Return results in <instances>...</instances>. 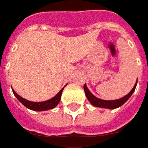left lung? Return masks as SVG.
<instances>
[{"mask_svg":"<svg viewBox=\"0 0 148 148\" xmlns=\"http://www.w3.org/2000/svg\"><path fill=\"white\" fill-rule=\"evenodd\" d=\"M136 84H137V81L135 84V86L133 87V88L132 91L127 94L125 95V97H123L121 99H116V100H103L100 99H98L97 97H95L91 92H90L88 87L86 86V84H84L83 86V88L85 91V94L87 96V99H88L90 103L95 106V107H99V108H105V109H111V110H114V109H116V108H119L121 107V105H123L126 101L130 99V97L132 95V93L134 92V91L136 89Z\"/></svg>","mask_w":148,"mask_h":148,"instance_id":"8db88e82","label":"left lung"}]
</instances>
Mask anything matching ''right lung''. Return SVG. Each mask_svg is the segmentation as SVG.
<instances>
[{
  "label": "right lung",
  "instance_id": "obj_1",
  "mask_svg": "<svg viewBox=\"0 0 148 148\" xmlns=\"http://www.w3.org/2000/svg\"><path fill=\"white\" fill-rule=\"evenodd\" d=\"M63 89H64V88H62L55 97H53L52 99H50L47 101H44V102H31V101L27 100L25 99L20 97L14 90H12V92H13L14 95L16 96V99L27 109L34 111H45L54 109L56 106H57V104L60 103V100L61 93H62Z\"/></svg>",
  "mask_w": 148,
  "mask_h": 148
}]
</instances>
